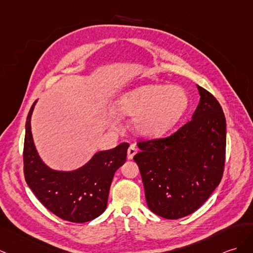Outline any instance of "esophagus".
Masks as SVG:
<instances>
[{
	"label": "esophagus",
	"mask_w": 253,
	"mask_h": 253,
	"mask_svg": "<svg viewBox=\"0 0 253 253\" xmlns=\"http://www.w3.org/2000/svg\"><path fill=\"white\" fill-rule=\"evenodd\" d=\"M137 152H138V149L133 144L129 146L128 151H127V158H128V160H132L133 156L137 154Z\"/></svg>",
	"instance_id": "esophagus-1"
}]
</instances>
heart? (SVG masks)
<instances>
[{"label": "heart", "instance_id": "heart-1", "mask_svg": "<svg viewBox=\"0 0 253 253\" xmlns=\"http://www.w3.org/2000/svg\"><path fill=\"white\" fill-rule=\"evenodd\" d=\"M189 97L180 86L144 85L125 92L115 103L116 113L134 117V128L146 137L171 129L187 109Z\"/></svg>", "mask_w": 253, "mask_h": 253}]
</instances>
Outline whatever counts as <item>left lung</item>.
Masks as SVG:
<instances>
[{"mask_svg": "<svg viewBox=\"0 0 253 253\" xmlns=\"http://www.w3.org/2000/svg\"><path fill=\"white\" fill-rule=\"evenodd\" d=\"M192 120L171 136L140 141L133 157L152 212L165 219L196 211L219 185L224 170L226 122L220 103L197 85Z\"/></svg>", "mask_w": 253, "mask_h": 253, "instance_id": "8db88e82", "label": "left lung"}]
</instances>
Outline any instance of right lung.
Listing matches in <instances>:
<instances>
[{"label":"right lung","instance_id":"1","mask_svg":"<svg viewBox=\"0 0 253 253\" xmlns=\"http://www.w3.org/2000/svg\"><path fill=\"white\" fill-rule=\"evenodd\" d=\"M26 122L23 171L27 184L39 201L60 219L84 223L96 219L107 208L111 183L117 169L126 162L129 144L124 142L100 151L84 166L72 171L49 168L41 160L31 132V116Z\"/></svg>","mask_w":253,"mask_h":253}]
</instances>
